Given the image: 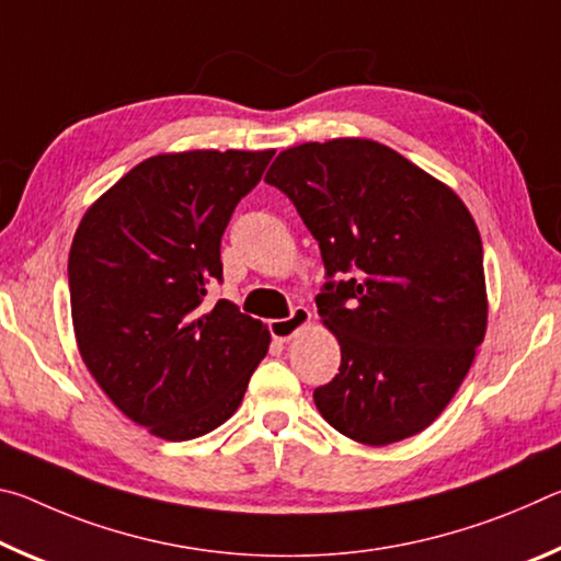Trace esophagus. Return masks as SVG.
<instances>
[{
    "mask_svg": "<svg viewBox=\"0 0 561 561\" xmlns=\"http://www.w3.org/2000/svg\"><path fill=\"white\" fill-rule=\"evenodd\" d=\"M309 321H311V311L307 307H294L287 319L270 321V334L277 341H289L301 327H307Z\"/></svg>",
    "mask_w": 561,
    "mask_h": 561,
    "instance_id": "obj_1",
    "label": "esophagus"
}]
</instances>
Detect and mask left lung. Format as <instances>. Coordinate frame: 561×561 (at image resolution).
<instances>
[{
  "label": "left lung",
  "mask_w": 561,
  "mask_h": 561,
  "mask_svg": "<svg viewBox=\"0 0 561 561\" xmlns=\"http://www.w3.org/2000/svg\"><path fill=\"white\" fill-rule=\"evenodd\" d=\"M264 183L314 234L317 309L341 346L314 403L346 438L388 445L443 413L485 339L482 242L450 187L374 140L304 144Z\"/></svg>",
  "instance_id": "1"
}]
</instances>
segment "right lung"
Returning <instances> with one entry per match:
<instances>
[{
	"label": "right lung",
	"instance_id": "obj_1",
	"mask_svg": "<svg viewBox=\"0 0 561 561\" xmlns=\"http://www.w3.org/2000/svg\"><path fill=\"white\" fill-rule=\"evenodd\" d=\"M274 150L156 156L91 205L69 254L83 364L118 411L163 440L215 431L267 354L262 321L227 299L220 242Z\"/></svg>",
	"mask_w": 561,
	"mask_h": 561
}]
</instances>
